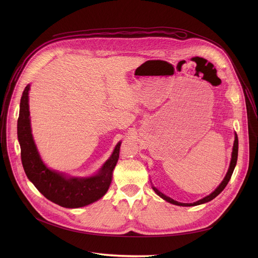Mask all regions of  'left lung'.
Segmentation results:
<instances>
[{
	"label": "left lung",
	"instance_id": "obj_1",
	"mask_svg": "<svg viewBox=\"0 0 258 258\" xmlns=\"http://www.w3.org/2000/svg\"><path fill=\"white\" fill-rule=\"evenodd\" d=\"M237 159H238V136L237 134L235 133V141H234V146H233V151H232V158H231V162H230V166H229V169H228V172L226 174V176L224 177L223 181L219 183V186L211 193L209 194L208 196L196 201V202H193V203H180V202H177L173 199H171L170 197L164 195L163 193H161L157 188H155L153 185H152V189L154 190V192L159 196L161 197L163 200L171 203V204H174V205H178V206H196V205H200V204H203V203H206V202H209L211 201L212 199H214L217 195H219L220 193L223 192V190L226 188V186L228 185L229 180L231 179V176L233 174V171L235 169V166L237 164ZM152 183V182H151Z\"/></svg>",
	"mask_w": 258,
	"mask_h": 258
}]
</instances>
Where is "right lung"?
Returning <instances> with one entry per match:
<instances>
[{
    "instance_id": "1",
    "label": "right lung",
    "mask_w": 258,
    "mask_h": 258,
    "mask_svg": "<svg viewBox=\"0 0 258 258\" xmlns=\"http://www.w3.org/2000/svg\"><path fill=\"white\" fill-rule=\"evenodd\" d=\"M27 85L20 100L17 136L21 149V161L28 179L48 200L65 208H79L101 199L112 181L113 169L119 158L121 142L97 173L91 176H71L49 168L36 148L30 125Z\"/></svg>"
}]
</instances>
